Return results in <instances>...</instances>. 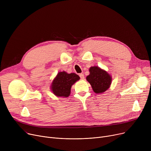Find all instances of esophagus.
<instances>
[{
  "instance_id": "esophagus-1",
  "label": "esophagus",
  "mask_w": 151,
  "mask_h": 151,
  "mask_svg": "<svg viewBox=\"0 0 151 151\" xmlns=\"http://www.w3.org/2000/svg\"><path fill=\"white\" fill-rule=\"evenodd\" d=\"M80 78L81 79V80H84V74H83V73L80 74Z\"/></svg>"
}]
</instances>
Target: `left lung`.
Masks as SVG:
<instances>
[{"label":"left lung","mask_w":151,"mask_h":151,"mask_svg":"<svg viewBox=\"0 0 151 151\" xmlns=\"http://www.w3.org/2000/svg\"><path fill=\"white\" fill-rule=\"evenodd\" d=\"M90 74L86 77L91 85L93 91L96 93H100L106 91L111 83V77L100 68L95 66L89 68Z\"/></svg>","instance_id":"8db88e82"}]
</instances>
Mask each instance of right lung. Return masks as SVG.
I'll list each match as a JSON object with an SVG mask.
<instances>
[{
    "instance_id": "obj_1",
    "label": "right lung",
    "mask_w": 151,
    "mask_h": 151,
    "mask_svg": "<svg viewBox=\"0 0 151 151\" xmlns=\"http://www.w3.org/2000/svg\"><path fill=\"white\" fill-rule=\"evenodd\" d=\"M80 78V76L74 73L68 74L65 71L59 72L52 81V91L58 97H68L71 86Z\"/></svg>"
}]
</instances>
